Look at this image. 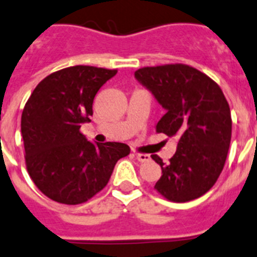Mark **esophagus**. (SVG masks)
<instances>
[{
  "label": "esophagus",
  "instance_id": "obj_1",
  "mask_svg": "<svg viewBox=\"0 0 257 257\" xmlns=\"http://www.w3.org/2000/svg\"><path fill=\"white\" fill-rule=\"evenodd\" d=\"M135 156H136V159L141 163L149 162V160H150V155H147V154H136Z\"/></svg>",
  "mask_w": 257,
  "mask_h": 257
}]
</instances>
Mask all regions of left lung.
I'll return each instance as SVG.
<instances>
[{"label":"left lung","mask_w":257,"mask_h":257,"mask_svg":"<svg viewBox=\"0 0 257 257\" xmlns=\"http://www.w3.org/2000/svg\"><path fill=\"white\" fill-rule=\"evenodd\" d=\"M135 76L166 108L156 132L178 138L168 163L151 155L162 167L154 189L176 203L204 195L217 181L230 146V107L221 88L206 73L182 63L142 67Z\"/></svg>","instance_id":"left-lung-1"}]
</instances>
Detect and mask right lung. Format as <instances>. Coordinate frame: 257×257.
Listing matches in <instances>:
<instances>
[{"mask_svg":"<svg viewBox=\"0 0 257 257\" xmlns=\"http://www.w3.org/2000/svg\"><path fill=\"white\" fill-rule=\"evenodd\" d=\"M117 70L72 66L39 82L22 113L27 171L54 202H88L107 185L116 162L129 155L120 142L91 144L80 132L90 121L95 94Z\"/></svg>","mask_w":257,"mask_h":257,"instance_id":"add662e5","label":"right lung"}]
</instances>
